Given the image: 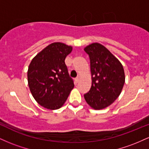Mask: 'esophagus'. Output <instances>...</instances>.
I'll list each match as a JSON object with an SVG mask.
<instances>
[{
    "mask_svg": "<svg viewBox=\"0 0 149 149\" xmlns=\"http://www.w3.org/2000/svg\"><path fill=\"white\" fill-rule=\"evenodd\" d=\"M79 78H75V79H74V81H75V83H76V84H77V83H78V82H79Z\"/></svg>",
    "mask_w": 149,
    "mask_h": 149,
    "instance_id": "esophagus-1",
    "label": "esophagus"
}]
</instances>
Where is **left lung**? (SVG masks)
<instances>
[{
	"instance_id": "left-lung-1",
	"label": "left lung",
	"mask_w": 149,
	"mask_h": 149,
	"mask_svg": "<svg viewBox=\"0 0 149 149\" xmlns=\"http://www.w3.org/2000/svg\"><path fill=\"white\" fill-rule=\"evenodd\" d=\"M90 60L92 86L85 94L86 102L96 110L113 103L125 84L123 66L104 45L95 42L84 48Z\"/></svg>"
}]
</instances>
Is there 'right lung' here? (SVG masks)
Listing matches in <instances>:
<instances>
[{
  "label": "right lung",
  "mask_w": 149,
  "mask_h": 149,
  "mask_svg": "<svg viewBox=\"0 0 149 149\" xmlns=\"http://www.w3.org/2000/svg\"><path fill=\"white\" fill-rule=\"evenodd\" d=\"M71 51V46L53 42L31 61L27 72L29 87L33 98L44 108H61L74 87L64 61Z\"/></svg>",
  "instance_id": "1"
}]
</instances>
